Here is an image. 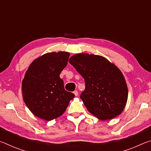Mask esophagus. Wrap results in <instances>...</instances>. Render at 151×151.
Masks as SVG:
<instances>
[{"label": "esophagus", "instance_id": "obj_1", "mask_svg": "<svg viewBox=\"0 0 151 151\" xmlns=\"http://www.w3.org/2000/svg\"><path fill=\"white\" fill-rule=\"evenodd\" d=\"M73 93L75 94V96H77L78 95V91H75L73 92Z\"/></svg>", "mask_w": 151, "mask_h": 151}]
</instances>
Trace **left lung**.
Masks as SVG:
<instances>
[{
    "instance_id": "8db88e82",
    "label": "left lung",
    "mask_w": 151,
    "mask_h": 151,
    "mask_svg": "<svg viewBox=\"0 0 151 151\" xmlns=\"http://www.w3.org/2000/svg\"><path fill=\"white\" fill-rule=\"evenodd\" d=\"M68 62L85 79V89L80 98L88 111L103 121L119 115L128 98L121 70L106 58L86 53L73 55Z\"/></svg>"
}]
</instances>
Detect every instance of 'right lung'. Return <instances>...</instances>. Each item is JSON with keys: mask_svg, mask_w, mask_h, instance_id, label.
<instances>
[{"mask_svg": "<svg viewBox=\"0 0 151 151\" xmlns=\"http://www.w3.org/2000/svg\"><path fill=\"white\" fill-rule=\"evenodd\" d=\"M70 54L47 53L37 58L22 80L23 100L35 116L51 121L64 113L75 94L66 91L60 74L67 65Z\"/></svg>", "mask_w": 151, "mask_h": 151, "instance_id": "1", "label": "right lung"}]
</instances>
